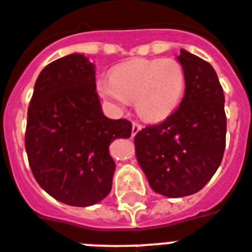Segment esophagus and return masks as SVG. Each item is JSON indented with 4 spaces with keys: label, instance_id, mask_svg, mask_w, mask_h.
I'll return each instance as SVG.
<instances>
[{
    "label": "esophagus",
    "instance_id": "esophagus-1",
    "mask_svg": "<svg viewBox=\"0 0 252 252\" xmlns=\"http://www.w3.org/2000/svg\"><path fill=\"white\" fill-rule=\"evenodd\" d=\"M141 128H143V126H141L139 122H134V124H132V136H135V135L141 130Z\"/></svg>",
    "mask_w": 252,
    "mask_h": 252
}]
</instances>
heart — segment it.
<instances>
[{
	"label": "heart",
	"mask_w": 252,
	"mask_h": 252,
	"mask_svg": "<svg viewBox=\"0 0 252 252\" xmlns=\"http://www.w3.org/2000/svg\"><path fill=\"white\" fill-rule=\"evenodd\" d=\"M186 87L182 64L175 59L134 60L112 71L109 81L100 80V95L118 108L135 99L137 113L159 121L175 111Z\"/></svg>",
	"instance_id": "obj_1"
}]
</instances>
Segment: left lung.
Returning <instances> with one entry per match:
<instances>
[{"mask_svg":"<svg viewBox=\"0 0 252 252\" xmlns=\"http://www.w3.org/2000/svg\"><path fill=\"white\" fill-rule=\"evenodd\" d=\"M185 95L173 113L135 135V152L150 188L167 197L197 192L223 159L227 118L224 94L209 62L181 49Z\"/></svg>","mask_w":252,"mask_h":252,"instance_id":"8db88e82","label":"left lung"}]
</instances>
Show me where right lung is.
<instances>
[{
    "mask_svg": "<svg viewBox=\"0 0 252 252\" xmlns=\"http://www.w3.org/2000/svg\"><path fill=\"white\" fill-rule=\"evenodd\" d=\"M94 64L68 55L47 64L28 108L25 150L34 178L61 203L90 206L112 189L109 144L131 136L132 124L102 112Z\"/></svg>",
    "mask_w": 252,
    "mask_h": 252,
    "instance_id": "obj_1",
    "label": "right lung"
}]
</instances>
